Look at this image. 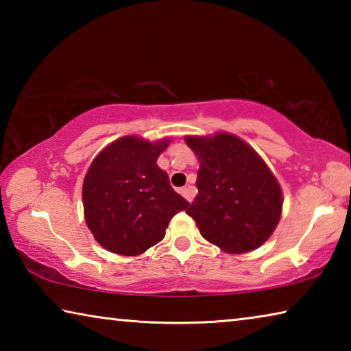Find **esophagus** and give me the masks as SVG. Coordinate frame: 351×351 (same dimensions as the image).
I'll return each instance as SVG.
<instances>
[{
  "mask_svg": "<svg viewBox=\"0 0 351 351\" xmlns=\"http://www.w3.org/2000/svg\"><path fill=\"white\" fill-rule=\"evenodd\" d=\"M180 192H181L182 197L189 201V203H192V199H193L192 187H182V189H180Z\"/></svg>",
  "mask_w": 351,
  "mask_h": 351,
  "instance_id": "obj_1",
  "label": "esophagus"
}]
</instances>
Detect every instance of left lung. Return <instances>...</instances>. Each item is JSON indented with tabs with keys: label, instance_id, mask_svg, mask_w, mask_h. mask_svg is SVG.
Segmentation results:
<instances>
[{
	"label": "left lung",
	"instance_id": "8db88e82",
	"mask_svg": "<svg viewBox=\"0 0 351 351\" xmlns=\"http://www.w3.org/2000/svg\"><path fill=\"white\" fill-rule=\"evenodd\" d=\"M199 161L198 195L186 210L212 245L229 254L257 249L282 215V189L257 152L229 133L186 136Z\"/></svg>",
	"mask_w": 351,
	"mask_h": 351
}]
</instances>
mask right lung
<instances>
[{
    "label": "right lung",
    "instance_id": "right-lung-1",
    "mask_svg": "<svg viewBox=\"0 0 351 351\" xmlns=\"http://www.w3.org/2000/svg\"><path fill=\"white\" fill-rule=\"evenodd\" d=\"M169 139L150 142L123 136L91 162L82 189L86 226L106 251L134 257L165 237V229L189 201L171 189L158 158Z\"/></svg>",
    "mask_w": 351,
    "mask_h": 351
}]
</instances>
